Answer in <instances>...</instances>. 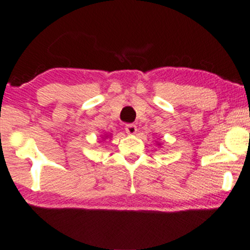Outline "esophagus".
Here are the masks:
<instances>
[{"mask_svg":"<svg viewBox=\"0 0 250 250\" xmlns=\"http://www.w3.org/2000/svg\"><path fill=\"white\" fill-rule=\"evenodd\" d=\"M136 131H137L136 125H133V123H130V125H125V133H127V134L134 135V134H136Z\"/></svg>","mask_w":250,"mask_h":250,"instance_id":"34e87169","label":"esophagus"}]
</instances>
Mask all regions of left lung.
Returning a JSON list of instances; mask_svg holds the SVG:
<instances>
[{
  "label": "left lung",
  "instance_id": "left-lung-1",
  "mask_svg": "<svg viewBox=\"0 0 250 250\" xmlns=\"http://www.w3.org/2000/svg\"><path fill=\"white\" fill-rule=\"evenodd\" d=\"M158 146H159V143H158Z\"/></svg>",
  "mask_w": 250,
  "mask_h": 250
}]
</instances>
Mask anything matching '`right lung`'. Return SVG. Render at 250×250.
Segmentation results:
<instances>
[{
  "instance_id": "add662e5",
  "label": "right lung",
  "mask_w": 250,
  "mask_h": 250,
  "mask_svg": "<svg viewBox=\"0 0 250 250\" xmlns=\"http://www.w3.org/2000/svg\"><path fill=\"white\" fill-rule=\"evenodd\" d=\"M109 135H110V134H109ZM109 135H107V134H106V136H104V137H108V136H109ZM102 138H104V137H102Z\"/></svg>"
}]
</instances>
